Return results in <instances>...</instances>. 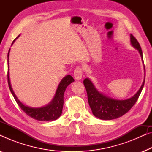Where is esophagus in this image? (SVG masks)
<instances>
[{
	"label": "esophagus",
	"instance_id": "1",
	"mask_svg": "<svg viewBox=\"0 0 152 152\" xmlns=\"http://www.w3.org/2000/svg\"><path fill=\"white\" fill-rule=\"evenodd\" d=\"M83 70L82 68L77 67L74 70V77L76 80H81L82 77Z\"/></svg>",
	"mask_w": 152,
	"mask_h": 152
}]
</instances>
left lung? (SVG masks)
<instances>
[{"label":"left lung","instance_id":"left-lung-1","mask_svg":"<svg viewBox=\"0 0 152 152\" xmlns=\"http://www.w3.org/2000/svg\"><path fill=\"white\" fill-rule=\"evenodd\" d=\"M131 44L135 49H136L140 54L141 59L143 64V57L142 52L141 50L140 45L136 40V39L130 34ZM145 77L144 80L140 88H139L136 94L130 98L126 99H116L108 97L107 95H104L103 93L99 92L91 82L89 78H86L84 80V84L86 88L87 95H88V101L90 106L93 114L96 118H98L101 120H109L116 119L121 117L129 111L133 106L135 104L136 101L138 100L140 96L141 91H142L145 84V68L144 66Z\"/></svg>","mask_w":152,"mask_h":152}]
</instances>
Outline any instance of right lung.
I'll return each mask as SVG.
<instances>
[{
  "label": "right lung",
  "mask_w": 152,
  "mask_h": 152,
  "mask_svg": "<svg viewBox=\"0 0 152 152\" xmlns=\"http://www.w3.org/2000/svg\"><path fill=\"white\" fill-rule=\"evenodd\" d=\"M20 35L16 37L14 39L13 42L12 43V45H13L14 41L16 39L18 38ZM10 49L9 50L7 54V62H8V73H7V80H8V84L11 91L12 94L15 99L16 103L21 108V109L26 113L27 115L32 118L33 119H35L39 121H53V120H57L58 118L60 117V115L62 113V109H63L64 106V95L65 92L66 88H67L68 85L71 84L72 82H74V79L72 77V76L66 75L62 79L59 84L58 85V87L56 91L55 96L53 99L49 104L44 107H39V108H34L30 107L28 106L25 105L20 102L16 95L14 93L13 89L12 88L11 83H10V73H9V57H10Z\"/></svg>",
  "instance_id": "1"
}]
</instances>
